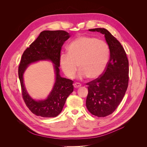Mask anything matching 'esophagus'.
I'll use <instances>...</instances> for the list:
<instances>
[{
  "mask_svg": "<svg viewBox=\"0 0 147 147\" xmlns=\"http://www.w3.org/2000/svg\"><path fill=\"white\" fill-rule=\"evenodd\" d=\"M81 86H82V84H81L80 83L76 82V83H75L74 84V88H79V87H80Z\"/></svg>",
  "mask_w": 147,
  "mask_h": 147,
  "instance_id": "obj_1",
  "label": "esophagus"
}]
</instances>
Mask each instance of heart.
<instances>
[{
  "mask_svg": "<svg viewBox=\"0 0 147 147\" xmlns=\"http://www.w3.org/2000/svg\"><path fill=\"white\" fill-rule=\"evenodd\" d=\"M109 59L107 43L94 37L81 36L71 43L68 53L60 56L59 63L64 74L72 78L79 67L80 78H96L103 74Z\"/></svg>",
  "mask_w": 147,
  "mask_h": 147,
  "instance_id": "heart-1",
  "label": "heart"
}]
</instances>
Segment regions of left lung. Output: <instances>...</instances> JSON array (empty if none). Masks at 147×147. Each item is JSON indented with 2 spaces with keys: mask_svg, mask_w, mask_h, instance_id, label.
<instances>
[{
  "mask_svg": "<svg viewBox=\"0 0 147 147\" xmlns=\"http://www.w3.org/2000/svg\"><path fill=\"white\" fill-rule=\"evenodd\" d=\"M104 34L110 49L107 65L100 77L86 83V107L92 115L105 117L121 103L129 82V61L121 44L104 28L89 29Z\"/></svg>",
  "mask_w": 147,
  "mask_h": 147,
  "instance_id": "obj_1",
  "label": "left lung"
}]
</instances>
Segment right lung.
Returning a JSON list of instances; mask_svg holds the SVG:
<instances>
[{
	"label": "right lung",
	"mask_w": 147,
	"mask_h": 147,
	"mask_svg": "<svg viewBox=\"0 0 147 147\" xmlns=\"http://www.w3.org/2000/svg\"><path fill=\"white\" fill-rule=\"evenodd\" d=\"M70 37L64 30H43L24 51L18 67L21 93L26 106L37 116L52 118L57 116L63 110L67 97L74 91V81L59 75V59L62 47ZM49 59L55 64L56 82L51 94L45 101H36L29 96L23 83V74L30 63Z\"/></svg>",
	"instance_id": "1"
}]
</instances>
